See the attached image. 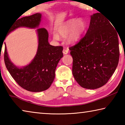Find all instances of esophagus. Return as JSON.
I'll return each mask as SVG.
<instances>
[{"instance_id":"esophagus-1","label":"esophagus","mask_w":125,"mask_h":125,"mask_svg":"<svg viewBox=\"0 0 125 125\" xmlns=\"http://www.w3.org/2000/svg\"><path fill=\"white\" fill-rule=\"evenodd\" d=\"M63 53L64 54H67L68 53V49H67V48H64V49L63 50Z\"/></svg>"}]
</instances>
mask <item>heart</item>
<instances>
[{
  "label": "heart",
  "mask_w": 125,
  "mask_h": 125,
  "mask_svg": "<svg viewBox=\"0 0 125 125\" xmlns=\"http://www.w3.org/2000/svg\"><path fill=\"white\" fill-rule=\"evenodd\" d=\"M86 28V23L82 18L68 20L58 29L57 34H54L55 40H59L60 37H67L69 44H75L79 41Z\"/></svg>",
  "instance_id": "heart-1"
}]
</instances>
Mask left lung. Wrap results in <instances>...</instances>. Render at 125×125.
<instances>
[{"label": "left lung", "mask_w": 125, "mask_h": 125, "mask_svg": "<svg viewBox=\"0 0 125 125\" xmlns=\"http://www.w3.org/2000/svg\"><path fill=\"white\" fill-rule=\"evenodd\" d=\"M85 35L69 48L73 58L72 73L84 88L95 89L108 82L119 60L117 33L100 12L90 16Z\"/></svg>", "instance_id": "left-lung-1"}]
</instances>
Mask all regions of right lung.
I'll return each instance as SVG.
<instances>
[{
	"label": "right lung",
	"mask_w": 125,
	"mask_h": 125,
	"mask_svg": "<svg viewBox=\"0 0 125 125\" xmlns=\"http://www.w3.org/2000/svg\"><path fill=\"white\" fill-rule=\"evenodd\" d=\"M41 16V14L36 13L19 19L12 24L8 34L20 27L38 28ZM36 31L39 42L36 54L32 61L24 67H19L10 61L4 43V58L8 71L21 87L32 92H42L50 87L54 79L56 67L63 56V47L50 45L47 30L38 28Z\"/></svg>",
	"instance_id": "obj_1"
}]
</instances>
